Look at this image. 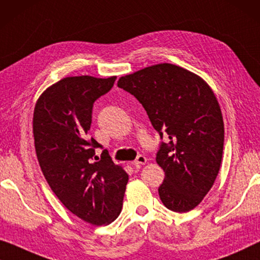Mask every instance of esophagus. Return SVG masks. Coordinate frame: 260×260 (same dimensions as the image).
Instances as JSON below:
<instances>
[{"mask_svg": "<svg viewBox=\"0 0 260 260\" xmlns=\"http://www.w3.org/2000/svg\"><path fill=\"white\" fill-rule=\"evenodd\" d=\"M147 162V159H146V156H144V155H138V158L134 160L133 162V165L134 166H138V165H145V164Z\"/></svg>", "mask_w": 260, "mask_h": 260, "instance_id": "esophagus-1", "label": "esophagus"}]
</instances>
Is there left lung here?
I'll use <instances>...</instances> for the list:
<instances>
[{
  "instance_id": "obj_1",
  "label": "left lung",
  "mask_w": 260,
  "mask_h": 260,
  "mask_svg": "<svg viewBox=\"0 0 260 260\" xmlns=\"http://www.w3.org/2000/svg\"><path fill=\"white\" fill-rule=\"evenodd\" d=\"M118 87L144 106L162 142L156 162L165 172L159 196L168 210L188 212L203 202L219 173L224 121L213 90L199 75L159 63L121 76Z\"/></svg>"
}]
</instances>
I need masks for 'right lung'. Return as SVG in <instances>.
<instances>
[{
    "instance_id": "obj_1",
    "label": "right lung",
    "mask_w": 260,
    "mask_h": 260,
    "mask_svg": "<svg viewBox=\"0 0 260 260\" xmlns=\"http://www.w3.org/2000/svg\"><path fill=\"white\" fill-rule=\"evenodd\" d=\"M116 76H68L49 86L36 101L32 134L47 182L64 207L89 224L108 225L122 208L128 174L87 134L93 104L111 90Z\"/></svg>"
}]
</instances>
